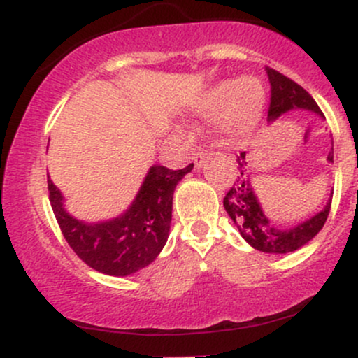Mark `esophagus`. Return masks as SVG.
<instances>
[{"label": "esophagus", "instance_id": "esophagus-1", "mask_svg": "<svg viewBox=\"0 0 358 358\" xmlns=\"http://www.w3.org/2000/svg\"><path fill=\"white\" fill-rule=\"evenodd\" d=\"M205 158H207V153H205V150H202V148H196L195 151H193V163H195L196 168H202L203 163H205Z\"/></svg>", "mask_w": 358, "mask_h": 358}]
</instances>
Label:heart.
<instances>
[{"instance_id":"obj_1","label":"heart","mask_w":358,"mask_h":358,"mask_svg":"<svg viewBox=\"0 0 358 358\" xmlns=\"http://www.w3.org/2000/svg\"><path fill=\"white\" fill-rule=\"evenodd\" d=\"M266 90L254 76H244L236 82L222 80L205 90L196 102L200 116L217 117V129L225 139L237 141L245 138L257 126L264 113Z\"/></svg>"}]
</instances>
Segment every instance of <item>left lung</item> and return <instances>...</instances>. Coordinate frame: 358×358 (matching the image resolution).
I'll return each instance as SVG.
<instances>
[{
    "mask_svg": "<svg viewBox=\"0 0 358 358\" xmlns=\"http://www.w3.org/2000/svg\"><path fill=\"white\" fill-rule=\"evenodd\" d=\"M266 72H268L271 84V108L268 116L269 122L276 121L278 117H281L287 110L293 109L311 110V113H316L320 117H323V113L320 110L318 104L301 85H298L296 82L274 71V69L266 67ZM327 159L328 163H334V148L328 153ZM237 163H239L241 175L237 176L234 187L225 195L224 207L248 244L252 245L256 250H261V252L287 254L303 248V245L313 239L316 234L322 231L328 213H330L331 199L311 219L301 222L298 225H293V227L281 229L266 217L261 203H259L252 185H250L249 175L245 173L248 171L245 170V166H248L245 153H241V158L237 159Z\"/></svg>",
    "mask_w": 358,
    "mask_h": 358,
    "instance_id": "left-lung-1",
    "label": "left lung"
}]
</instances>
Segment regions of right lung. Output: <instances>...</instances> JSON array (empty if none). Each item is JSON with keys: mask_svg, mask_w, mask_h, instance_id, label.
I'll list each match as a JSON object with an SVG mask.
<instances>
[{"mask_svg": "<svg viewBox=\"0 0 358 358\" xmlns=\"http://www.w3.org/2000/svg\"><path fill=\"white\" fill-rule=\"evenodd\" d=\"M192 168L193 163L183 170L153 165L126 212L104 222L89 224L72 217L52 180H48V199L65 241L89 268L109 276H129L151 264L165 248L173 192Z\"/></svg>", "mask_w": 358, "mask_h": 358, "instance_id": "1", "label": "right lung"}]
</instances>
